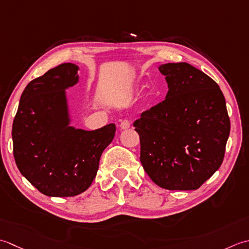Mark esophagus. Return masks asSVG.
<instances>
[{"label": "esophagus", "mask_w": 249, "mask_h": 249, "mask_svg": "<svg viewBox=\"0 0 249 249\" xmlns=\"http://www.w3.org/2000/svg\"><path fill=\"white\" fill-rule=\"evenodd\" d=\"M120 128L124 129V130L129 129L130 128V121L128 119H124L120 124Z\"/></svg>", "instance_id": "obj_1"}]
</instances>
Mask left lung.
Masks as SVG:
<instances>
[{"instance_id":"obj_1","label":"left lung","mask_w":249,"mask_h":249,"mask_svg":"<svg viewBox=\"0 0 249 249\" xmlns=\"http://www.w3.org/2000/svg\"><path fill=\"white\" fill-rule=\"evenodd\" d=\"M169 91L165 100L133 124L140 160L156 185L196 190L219 169L230 134V118L219 86L189 63L159 68Z\"/></svg>"}]
</instances>
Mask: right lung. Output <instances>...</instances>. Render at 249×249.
<instances>
[{"mask_svg": "<svg viewBox=\"0 0 249 249\" xmlns=\"http://www.w3.org/2000/svg\"><path fill=\"white\" fill-rule=\"evenodd\" d=\"M77 70L73 63H62L31 80L13 123V153L20 173L48 196H74L87 190L115 136L114 124L94 131L69 125L64 90L78 82Z\"/></svg>", "mask_w": 249, "mask_h": 249, "instance_id": "add662e5", "label": "right lung"}]
</instances>
